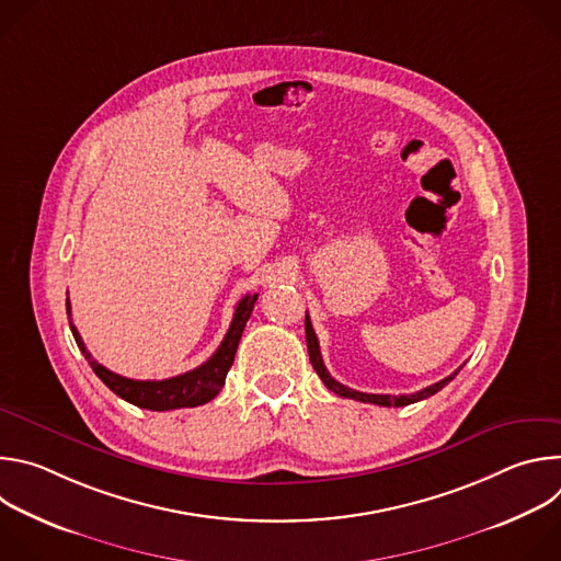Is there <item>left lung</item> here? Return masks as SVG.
Segmentation results:
<instances>
[{
	"label": "left lung",
	"mask_w": 561,
	"mask_h": 561,
	"mask_svg": "<svg viewBox=\"0 0 561 561\" xmlns=\"http://www.w3.org/2000/svg\"><path fill=\"white\" fill-rule=\"evenodd\" d=\"M306 344H308L310 364H312L314 373L319 375V379H322V381L327 383V388H329V390H333V392H335V394H340V397L357 399V402H364V404H377V407H409V404L422 402V399H426V397L435 394V392H437V390H442L448 381H453V379H455V375L463 368V366H459L453 375H448V377H444L442 381L431 383V386H426V388H422V390H417V392H413V394H373V392H359V390H353V388H348V386H344V383H340L337 379H333V377H331V373H329V370H327V366H324L322 353H319V342H317V335H314V331H312V324H310L308 314H306Z\"/></svg>",
	"instance_id": "left-lung-1"
}]
</instances>
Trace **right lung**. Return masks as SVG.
I'll use <instances>...</instances> for the list:
<instances>
[{"label":"right lung","instance_id":"add662e5","mask_svg":"<svg viewBox=\"0 0 561 561\" xmlns=\"http://www.w3.org/2000/svg\"><path fill=\"white\" fill-rule=\"evenodd\" d=\"M257 301V293L255 295H244L239 299L230 329L226 333V337L221 340L219 348L213 353V357L208 362H204L202 366L178 375V377H169L162 381H139V379H128L122 377L113 370H108L106 366H102L98 359H93V355L87 351L82 337H79L72 319H70V304L66 299V312L70 319V331L72 337L79 346V351L84 353L87 362L91 364V368L95 370V375L122 399H126L128 404L146 409V411H175V409H193V407H202L206 402H210L213 397H217V392L221 390L226 375L232 366L239 340H242L244 327L249 322V317L253 312V306Z\"/></svg>","mask_w":561,"mask_h":561}]
</instances>
